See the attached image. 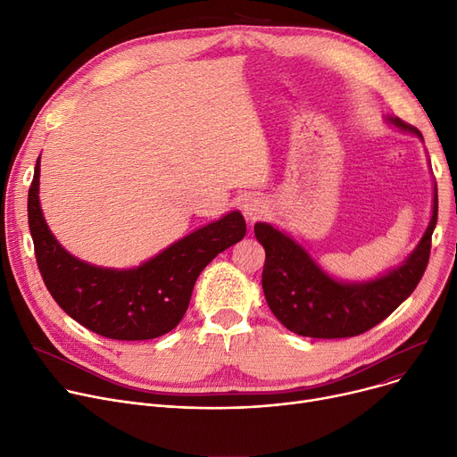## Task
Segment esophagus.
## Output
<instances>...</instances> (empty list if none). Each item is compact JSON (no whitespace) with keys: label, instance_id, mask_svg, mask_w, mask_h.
I'll return each instance as SVG.
<instances>
[{"label":"esophagus","instance_id":"esophagus-1","mask_svg":"<svg viewBox=\"0 0 457 457\" xmlns=\"http://www.w3.org/2000/svg\"><path fill=\"white\" fill-rule=\"evenodd\" d=\"M243 212H245V216L248 220H257V219H261L262 214H265V211H267V204H265V200H261V198H257V196H248L245 202H243Z\"/></svg>","mask_w":457,"mask_h":457}]
</instances>
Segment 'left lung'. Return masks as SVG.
Here are the masks:
<instances>
[{"mask_svg": "<svg viewBox=\"0 0 457 457\" xmlns=\"http://www.w3.org/2000/svg\"><path fill=\"white\" fill-rule=\"evenodd\" d=\"M386 122L402 133H422L387 116ZM437 224V185L424 235L398 267L367 281H345L328 274L296 238L279 228L257 222V241L265 248L262 291L274 317L302 337L343 339L365 333L387 319L419 285L429 259L431 235Z\"/></svg>", "mask_w": 457, "mask_h": 457, "instance_id": "8db88e82", "label": "left lung"}]
</instances>
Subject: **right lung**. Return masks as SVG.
Returning <instances> with one entry per match:
<instances>
[{
  "label": "right lung",
  "mask_w": 457,
  "mask_h": 457,
  "mask_svg": "<svg viewBox=\"0 0 457 457\" xmlns=\"http://www.w3.org/2000/svg\"><path fill=\"white\" fill-rule=\"evenodd\" d=\"M38 185L40 157L28 196V216L47 291L71 319L116 341H148L172 331L185 315L202 270L246 235L241 211H229L138 267H96L61 246L44 219Z\"/></svg>",
  "instance_id": "right-lung-1"
}]
</instances>
